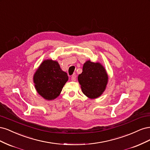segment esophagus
<instances>
[{"instance_id": "34e87169", "label": "esophagus", "mask_w": 150, "mask_h": 150, "mask_svg": "<svg viewBox=\"0 0 150 150\" xmlns=\"http://www.w3.org/2000/svg\"><path fill=\"white\" fill-rule=\"evenodd\" d=\"M76 74H73L71 76V80L72 81H76Z\"/></svg>"}]
</instances>
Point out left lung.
Segmentation results:
<instances>
[{
	"mask_svg": "<svg viewBox=\"0 0 150 150\" xmlns=\"http://www.w3.org/2000/svg\"><path fill=\"white\" fill-rule=\"evenodd\" d=\"M79 83L84 95L90 99H96L101 96L108 83V75L100 62L86 61L82 73L78 76Z\"/></svg>",
	"mask_w": 150,
	"mask_h": 150,
	"instance_id": "8db88e82",
	"label": "left lung"
}]
</instances>
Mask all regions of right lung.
Listing matches in <instances>:
<instances>
[{
    "mask_svg": "<svg viewBox=\"0 0 150 150\" xmlns=\"http://www.w3.org/2000/svg\"><path fill=\"white\" fill-rule=\"evenodd\" d=\"M68 79L67 73L61 69L58 62L52 59L43 61L33 76L37 92L48 101L59 96Z\"/></svg>",
    "mask_w": 150,
    "mask_h": 150,
    "instance_id": "1",
    "label": "right lung"
}]
</instances>
